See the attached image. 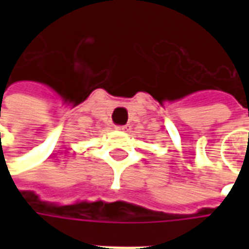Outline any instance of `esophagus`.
<instances>
[{"label": "esophagus", "mask_w": 249, "mask_h": 249, "mask_svg": "<svg viewBox=\"0 0 249 249\" xmlns=\"http://www.w3.org/2000/svg\"><path fill=\"white\" fill-rule=\"evenodd\" d=\"M116 129L125 132V130H128V125H117V126H116Z\"/></svg>", "instance_id": "obj_1"}]
</instances>
